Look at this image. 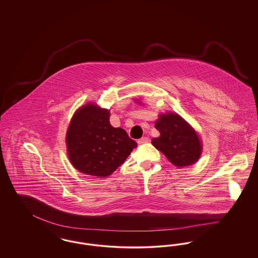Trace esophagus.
<instances>
[{"mask_svg":"<svg viewBox=\"0 0 258 258\" xmlns=\"http://www.w3.org/2000/svg\"><path fill=\"white\" fill-rule=\"evenodd\" d=\"M150 140H149V138L148 137H142V138H140V139H138V144H143V143H147L149 142Z\"/></svg>","mask_w":258,"mask_h":258,"instance_id":"obj_1","label":"esophagus"}]
</instances>
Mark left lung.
<instances>
[{
    "label": "left lung",
    "instance_id": "obj_1",
    "mask_svg": "<svg viewBox=\"0 0 258 258\" xmlns=\"http://www.w3.org/2000/svg\"><path fill=\"white\" fill-rule=\"evenodd\" d=\"M155 126L160 136L153 138L152 144L174 165H190L199 159L201 142L195 130L179 115H161Z\"/></svg>",
    "mask_w": 258,
    "mask_h": 258
}]
</instances>
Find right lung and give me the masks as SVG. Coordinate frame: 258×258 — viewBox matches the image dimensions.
<instances>
[{"label":"right lung","mask_w":258,"mask_h":258,"mask_svg":"<svg viewBox=\"0 0 258 258\" xmlns=\"http://www.w3.org/2000/svg\"><path fill=\"white\" fill-rule=\"evenodd\" d=\"M67 145L74 167L98 177L109 176L137 147L124 130L111 125L109 111L91 103L74 114Z\"/></svg>","instance_id":"obj_1"}]
</instances>
